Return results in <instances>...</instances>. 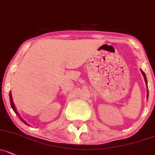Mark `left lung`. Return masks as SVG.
Wrapping results in <instances>:
<instances>
[{
    "label": "left lung",
    "mask_w": 155,
    "mask_h": 155,
    "mask_svg": "<svg viewBox=\"0 0 155 155\" xmlns=\"http://www.w3.org/2000/svg\"><path fill=\"white\" fill-rule=\"evenodd\" d=\"M140 71H141V73H142V74H143V77H144L145 82H146V87H147V88H148V86H147V83H148V82H147V79H146V74H145V73L143 72V71H142V70H141ZM148 98H149V90H148V89H147V95H146V99H148Z\"/></svg>",
    "instance_id": "1"
}]
</instances>
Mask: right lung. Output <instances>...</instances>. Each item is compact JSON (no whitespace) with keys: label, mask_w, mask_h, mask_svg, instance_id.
<instances>
[{"label":"right lung","mask_w":155,"mask_h":155,"mask_svg":"<svg viewBox=\"0 0 155 155\" xmlns=\"http://www.w3.org/2000/svg\"><path fill=\"white\" fill-rule=\"evenodd\" d=\"M9 100H10V105H11V107H12V110H14V112H15V113L16 114L18 115V117L19 118H20V120H21V121L23 122V123H25L26 125H29V124H27V123H26V122L24 121V120H23V119L21 118V117L20 115H19L18 112V111H17V110H16L15 105L14 102H13V99H12V93H11V91H10V92H9Z\"/></svg>","instance_id":"1"}]
</instances>
